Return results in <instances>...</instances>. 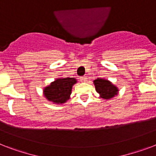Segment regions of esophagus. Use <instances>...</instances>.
I'll list each match as a JSON object with an SVG mask.
<instances>
[{
	"mask_svg": "<svg viewBox=\"0 0 156 156\" xmlns=\"http://www.w3.org/2000/svg\"><path fill=\"white\" fill-rule=\"evenodd\" d=\"M80 81L81 82H83V83H86V82L87 81V77H81Z\"/></svg>",
	"mask_w": 156,
	"mask_h": 156,
	"instance_id": "34e87169",
	"label": "esophagus"
}]
</instances>
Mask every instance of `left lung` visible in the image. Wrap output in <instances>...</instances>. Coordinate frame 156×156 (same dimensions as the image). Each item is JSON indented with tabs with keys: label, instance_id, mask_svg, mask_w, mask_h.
I'll list each match as a JSON object with an SVG mask.
<instances>
[{
	"label": "left lung",
	"instance_id": "obj_1",
	"mask_svg": "<svg viewBox=\"0 0 156 156\" xmlns=\"http://www.w3.org/2000/svg\"><path fill=\"white\" fill-rule=\"evenodd\" d=\"M93 83L100 97L102 99L108 100L118 95V87L108 79L97 78L93 81Z\"/></svg>",
	"mask_w": 156,
	"mask_h": 156
}]
</instances>
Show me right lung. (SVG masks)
<instances>
[{
    "label": "right lung",
    "mask_w": 156,
    "mask_h": 156,
    "mask_svg": "<svg viewBox=\"0 0 156 156\" xmlns=\"http://www.w3.org/2000/svg\"><path fill=\"white\" fill-rule=\"evenodd\" d=\"M78 83L75 78H59L45 87L43 93L46 100L55 104H62L70 99L71 91Z\"/></svg>",
    "instance_id": "obj_1"
}]
</instances>
